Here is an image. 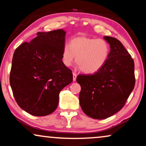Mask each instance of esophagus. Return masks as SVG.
<instances>
[{"label": "esophagus", "instance_id": "34e87169", "mask_svg": "<svg viewBox=\"0 0 146 146\" xmlns=\"http://www.w3.org/2000/svg\"><path fill=\"white\" fill-rule=\"evenodd\" d=\"M76 77H77L76 74L75 72H73V81H76Z\"/></svg>", "mask_w": 146, "mask_h": 146}]
</instances>
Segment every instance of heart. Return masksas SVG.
I'll return each instance as SVG.
<instances>
[{
    "label": "heart",
    "instance_id": "heart-1",
    "mask_svg": "<svg viewBox=\"0 0 146 146\" xmlns=\"http://www.w3.org/2000/svg\"><path fill=\"white\" fill-rule=\"evenodd\" d=\"M110 46L104 39L86 36L74 38L70 46H64L62 61L70 66L76 56L77 64L83 72L94 74L104 66L109 58Z\"/></svg>",
    "mask_w": 146,
    "mask_h": 146
}]
</instances>
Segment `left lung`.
Here are the masks:
<instances>
[{
	"label": "left lung",
	"mask_w": 146,
	"mask_h": 146,
	"mask_svg": "<svg viewBox=\"0 0 146 146\" xmlns=\"http://www.w3.org/2000/svg\"><path fill=\"white\" fill-rule=\"evenodd\" d=\"M110 52L102 68L94 74L76 78L80 85L79 101L88 116L103 119L114 115L123 107L135 86L134 62L118 40L104 37Z\"/></svg>",
	"instance_id": "obj_1"
}]
</instances>
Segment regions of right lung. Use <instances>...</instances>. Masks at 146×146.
Listing matches in <instances>:
<instances>
[{
	"mask_svg": "<svg viewBox=\"0 0 146 146\" xmlns=\"http://www.w3.org/2000/svg\"><path fill=\"white\" fill-rule=\"evenodd\" d=\"M66 31L38 33L14 53L10 84L18 105L30 114L44 116L56 109L59 94L73 80L62 61Z\"/></svg>",
	"mask_w": 146,
	"mask_h": 146,
	"instance_id": "obj_1",
	"label": "right lung"
}]
</instances>
